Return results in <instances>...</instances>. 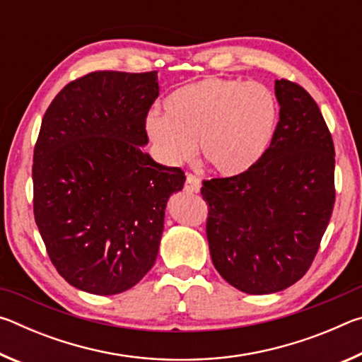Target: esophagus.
Returning <instances> with one entry per match:
<instances>
[{"mask_svg":"<svg viewBox=\"0 0 362 362\" xmlns=\"http://www.w3.org/2000/svg\"><path fill=\"white\" fill-rule=\"evenodd\" d=\"M183 188H185V192H188V193H198L201 188V180L196 175L189 174V175H187V182Z\"/></svg>","mask_w":362,"mask_h":362,"instance_id":"esophagus-1","label":"esophagus"}]
</instances>
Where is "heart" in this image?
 <instances>
[{
  "label": "heart",
  "mask_w": 362,
  "mask_h": 362,
  "mask_svg": "<svg viewBox=\"0 0 362 362\" xmlns=\"http://www.w3.org/2000/svg\"><path fill=\"white\" fill-rule=\"evenodd\" d=\"M278 124V100L268 86L206 76L175 89L166 113H151L145 129L169 166L192 159L199 144L214 173H247L265 155Z\"/></svg>",
  "instance_id": "1"
}]
</instances>
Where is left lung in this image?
Instances as JSON below:
<instances>
[{
	"mask_svg": "<svg viewBox=\"0 0 362 362\" xmlns=\"http://www.w3.org/2000/svg\"><path fill=\"white\" fill-rule=\"evenodd\" d=\"M279 121L247 173L203 180L212 263L226 283L262 296L296 284L320 250L335 204V150L317 103L289 79Z\"/></svg>",
	"mask_w": 362,
	"mask_h": 362,
	"instance_id": "left-lung-1",
	"label": "left lung"
}]
</instances>
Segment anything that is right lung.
Returning <instances> with one entry per match:
<instances>
[{
	"label": "right lung",
	"mask_w": 362,
	"mask_h": 362,
	"mask_svg": "<svg viewBox=\"0 0 362 362\" xmlns=\"http://www.w3.org/2000/svg\"><path fill=\"white\" fill-rule=\"evenodd\" d=\"M156 71H90L42 116L33 151V214L49 259L76 289L115 296L155 265L169 196L185 174L153 161L145 122Z\"/></svg>",
	"instance_id": "right-lung-1"
}]
</instances>
